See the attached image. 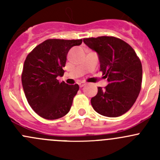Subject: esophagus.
<instances>
[{"label": "esophagus", "mask_w": 160, "mask_h": 160, "mask_svg": "<svg viewBox=\"0 0 160 160\" xmlns=\"http://www.w3.org/2000/svg\"><path fill=\"white\" fill-rule=\"evenodd\" d=\"M78 84H79V86H80V88H83V87L84 86V85L86 84V83H85L84 82H80V83H79Z\"/></svg>", "instance_id": "esophagus-1"}]
</instances>
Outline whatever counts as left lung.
I'll return each instance as SVG.
<instances>
[{
    "label": "left lung",
    "instance_id": "8db88e82",
    "mask_svg": "<svg viewBox=\"0 0 160 160\" xmlns=\"http://www.w3.org/2000/svg\"><path fill=\"white\" fill-rule=\"evenodd\" d=\"M83 42L98 55L100 70L108 84L98 88L91 98L95 111L115 118L132 107L142 88V67L135 50L123 40L113 36L83 38Z\"/></svg>",
    "mask_w": 160,
    "mask_h": 160
}]
</instances>
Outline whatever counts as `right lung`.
I'll return each mask as SVG.
<instances>
[{
  "label": "right lung",
  "instance_id": "add662e5",
  "mask_svg": "<svg viewBox=\"0 0 160 160\" xmlns=\"http://www.w3.org/2000/svg\"><path fill=\"white\" fill-rule=\"evenodd\" d=\"M82 39H47L38 45L24 62L22 82L28 104L43 118L54 120L70 110L79 85H68L57 80L64 74L67 56Z\"/></svg>",
  "mask_w": 160,
  "mask_h": 160
}]
</instances>
